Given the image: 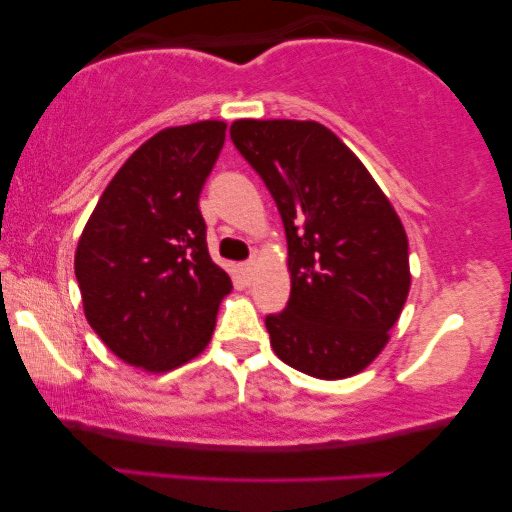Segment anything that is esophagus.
<instances>
[{
    "label": "esophagus",
    "instance_id": "1",
    "mask_svg": "<svg viewBox=\"0 0 512 512\" xmlns=\"http://www.w3.org/2000/svg\"><path fill=\"white\" fill-rule=\"evenodd\" d=\"M242 268H244V275H247V277L254 275V272H256V258H249V261L244 263Z\"/></svg>",
    "mask_w": 512,
    "mask_h": 512
}]
</instances>
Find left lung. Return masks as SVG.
<instances>
[{"mask_svg": "<svg viewBox=\"0 0 512 512\" xmlns=\"http://www.w3.org/2000/svg\"><path fill=\"white\" fill-rule=\"evenodd\" d=\"M230 137L282 214L291 296L265 317L286 366L345 380L389 342L410 291L408 235L373 174L317 121L240 118Z\"/></svg>", "mask_w": 512, "mask_h": 512, "instance_id": "8db88e82", "label": "left lung"}]
</instances>
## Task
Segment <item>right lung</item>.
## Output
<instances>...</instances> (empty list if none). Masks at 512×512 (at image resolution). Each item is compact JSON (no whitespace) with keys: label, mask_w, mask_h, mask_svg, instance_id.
Masks as SVG:
<instances>
[{"label":"right lung","mask_w":512,"mask_h":512,"mask_svg":"<svg viewBox=\"0 0 512 512\" xmlns=\"http://www.w3.org/2000/svg\"><path fill=\"white\" fill-rule=\"evenodd\" d=\"M226 128L198 121L146 139L104 188L76 244L88 324L118 359L146 373L195 359L233 289L209 256L198 207Z\"/></svg>","instance_id":"obj_1"}]
</instances>
